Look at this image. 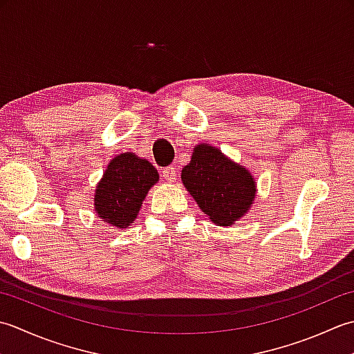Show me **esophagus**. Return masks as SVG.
I'll return each instance as SVG.
<instances>
[{
    "label": "esophagus",
    "mask_w": 354,
    "mask_h": 354,
    "mask_svg": "<svg viewBox=\"0 0 354 354\" xmlns=\"http://www.w3.org/2000/svg\"><path fill=\"white\" fill-rule=\"evenodd\" d=\"M162 176L163 178L167 180V182H174V180L177 178V169L174 167H167L162 169Z\"/></svg>",
    "instance_id": "34e87169"
}]
</instances>
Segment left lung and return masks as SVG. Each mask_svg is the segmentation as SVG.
Returning a JSON list of instances; mask_svg holds the SVG:
<instances>
[{"mask_svg":"<svg viewBox=\"0 0 354 354\" xmlns=\"http://www.w3.org/2000/svg\"><path fill=\"white\" fill-rule=\"evenodd\" d=\"M182 182L201 211L220 226L243 217L257 191L246 168L227 160L207 143L194 148L191 163L182 171Z\"/></svg>","mask_w":354,"mask_h":354,"instance_id":"1","label":"left lung"}]
</instances>
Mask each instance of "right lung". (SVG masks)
Returning a JSON list of instances; mask_svg holds the SVG:
<instances>
[{
  "label": "right lung",
  "mask_w": 354,
  "mask_h": 354,
  "mask_svg": "<svg viewBox=\"0 0 354 354\" xmlns=\"http://www.w3.org/2000/svg\"><path fill=\"white\" fill-rule=\"evenodd\" d=\"M158 182V172L145 158L124 153L113 158L97 185L95 206L100 218L124 229L139 214L149 187Z\"/></svg>",
  "instance_id": "add662e5"
}]
</instances>
